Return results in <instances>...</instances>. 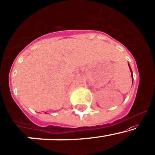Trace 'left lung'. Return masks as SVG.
Here are the masks:
<instances>
[{"instance_id": "8db88e82", "label": "left lung", "mask_w": 155, "mask_h": 155, "mask_svg": "<svg viewBox=\"0 0 155 155\" xmlns=\"http://www.w3.org/2000/svg\"><path fill=\"white\" fill-rule=\"evenodd\" d=\"M128 64H129V67H130V71H131V74H132V83H133V76H132V69H131V68H130V64L128 63Z\"/></svg>"}]
</instances>
